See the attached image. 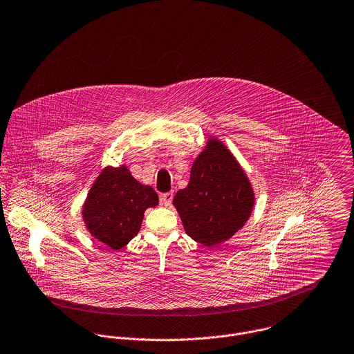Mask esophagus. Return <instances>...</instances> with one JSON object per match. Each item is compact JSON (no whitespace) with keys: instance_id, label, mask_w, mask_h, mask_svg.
Returning <instances> with one entry per match:
<instances>
[{"instance_id":"obj_1","label":"esophagus","mask_w":354,"mask_h":354,"mask_svg":"<svg viewBox=\"0 0 354 354\" xmlns=\"http://www.w3.org/2000/svg\"><path fill=\"white\" fill-rule=\"evenodd\" d=\"M172 198H174V193H172V192H168V193L161 194V203H162L165 207H169V205H171Z\"/></svg>"}]
</instances>
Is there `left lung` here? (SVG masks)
<instances>
[{"label": "left lung", "instance_id": "obj_1", "mask_svg": "<svg viewBox=\"0 0 354 354\" xmlns=\"http://www.w3.org/2000/svg\"><path fill=\"white\" fill-rule=\"evenodd\" d=\"M185 232L205 247L232 239L250 219L255 194L248 176L216 138L196 157L190 180L174 197Z\"/></svg>", "mask_w": 354, "mask_h": 354}]
</instances>
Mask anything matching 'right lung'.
<instances>
[{"instance_id": "obj_1", "label": "right lung", "mask_w": 354, "mask_h": 354, "mask_svg": "<svg viewBox=\"0 0 354 354\" xmlns=\"http://www.w3.org/2000/svg\"><path fill=\"white\" fill-rule=\"evenodd\" d=\"M157 204L154 189L138 182L127 165L106 167L91 186L81 214L92 237L117 251L139 233L145 211Z\"/></svg>"}]
</instances>
